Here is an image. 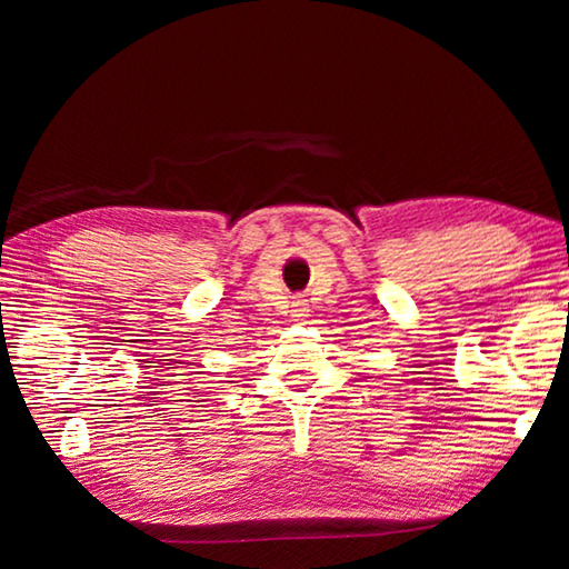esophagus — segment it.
Instances as JSON below:
<instances>
[{"mask_svg":"<svg viewBox=\"0 0 569 569\" xmlns=\"http://www.w3.org/2000/svg\"><path fill=\"white\" fill-rule=\"evenodd\" d=\"M306 316H308V303H306L303 296H298L296 301L291 303V319L293 321H303Z\"/></svg>","mask_w":569,"mask_h":569,"instance_id":"34e87169","label":"esophagus"}]
</instances>
